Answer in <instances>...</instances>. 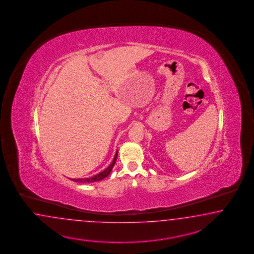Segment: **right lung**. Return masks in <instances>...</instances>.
Returning <instances> with one entry per match:
<instances>
[{
  "mask_svg": "<svg viewBox=\"0 0 254 254\" xmlns=\"http://www.w3.org/2000/svg\"><path fill=\"white\" fill-rule=\"evenodd\" d=\"M116 158H117V151H116L114 160L111 163V165L108 167L107 169H104L103 171H101V172H100V173L97 174V175H94L93 177L85 178V179H72V181L77 182V183H85V184H86V183H93V182H99L100 180L107 177L108 175L111 173L112 169H113L115 164H116Z\"/></svg>",
  "mask_w": 254,
  "mask_h": 254,
  "instance_id": "right-lung-1",
  "label": "right lung"
}]
</instances>
